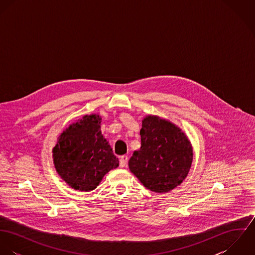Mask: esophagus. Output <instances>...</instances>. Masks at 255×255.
<instances>
[{
	"mask_svg": "<svg viewBox=\"0 0 255 255\" xmlns=\"http://www.w3.org/2000/svg\"><path fill=\"white\" fill-rule=\"evenodd\" d=\"M128 161V157L127 155H123V156L120 158V167H121V168L126 167Z\"/></svg>",
	"mask_w": 255,
	"mask_h": 255,
	"instance_id": "1",
	"label": "esophagus"
}]
</instances>
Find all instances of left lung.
Masks as SVG:
<instances>
[{"mask_svg":"<svg viewBox=\"0 0 255 255\" xmlns=\"http://www.w3.org/2000/svg\"><path fill=\"white\" fill-rule=\"evenodd\" d=\"M141 147L128 161L130 172L153 192H168L187 177L193 148L177 125L155 115L142 120Z\"/></svg>","mask_w":255,"mask_h":255,"instance_id":"1","label":"left lung"}]
</instances>
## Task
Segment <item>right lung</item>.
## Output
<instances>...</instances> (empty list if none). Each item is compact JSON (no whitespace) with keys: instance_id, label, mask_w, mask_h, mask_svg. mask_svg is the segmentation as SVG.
<instances>
[{"instance_id":"add662e5","label":"right lung","mask_w":255,"mask_h":255,"mask_svg":"<svg viewBox=\"0 0 255 255\" xmlns=\"http://www.w3.org/2000/svg\"><path fill=\"white\" fill-rule=\"evenodd\" d=\"M101 121L98 114L83 116L63 130L52 150L58 175L75 190L95 189L108 172L119 167L101 132Z\"/></svg>"}]
</instances>
